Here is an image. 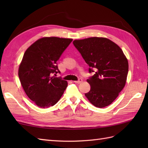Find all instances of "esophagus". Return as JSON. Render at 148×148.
<instances>
[{
  "label": "esophagus",
  "mask_w": 148,
  "mask_h": 148,
  "mask_svg": "<svg viewBox=\"0 0 148 148\" xmlns=\"http://www.w3.org/2000/svg\"><path fill=\"white\" fill-rule=\"evenodd\" d=\"M83 82V79H79L78 81H74V83H77V84H80Z\"/></svg>",
  "instance_id": "esophagus-1"
}]
</instances>
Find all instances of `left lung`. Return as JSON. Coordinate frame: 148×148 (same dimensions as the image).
Returning <instances> with one entry per match:
<instances>
[{"label": "left lung", "mask_w": 148, "mask_h": 148, "mask_svg": "<svg viewBox=\"0 0 148 148\" xmlns=\"http://www.w3.org/2000/svg\"><path fill=\"white\" fill-rule=\"evenodd\" d=\"M74 46L95 74L87 79L90 84L85 96L97 108L108 106L117 98L127 81L128 62L118 45L105 37L74 40Z\"/></svg>", "instance_id": "1"}]
</instances>
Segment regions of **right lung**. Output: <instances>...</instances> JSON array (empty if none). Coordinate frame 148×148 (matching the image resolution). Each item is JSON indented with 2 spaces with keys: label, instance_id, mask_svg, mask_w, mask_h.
Returning a JSON list of instances; mask_svg holds the SVG:
<instances>
[{
  "label": "right lung",
  "instance_id": "add662e5",
  "mask_svg": "<svg viewBox=\"0 0 148 148\" xmlns=\"http://www.w3.org/2000/svg\"><path fill=\"white\" fill-rule=\"evenodd\" d=\"M72 41V39L57 37H42L24 53L18 76L28 97L40 108L54 106L67 86V81L52 74L58 72L56 62Z\"/></svg>",
  "mask_w": 148,
  "mask_h": 148
}]
</instances>
